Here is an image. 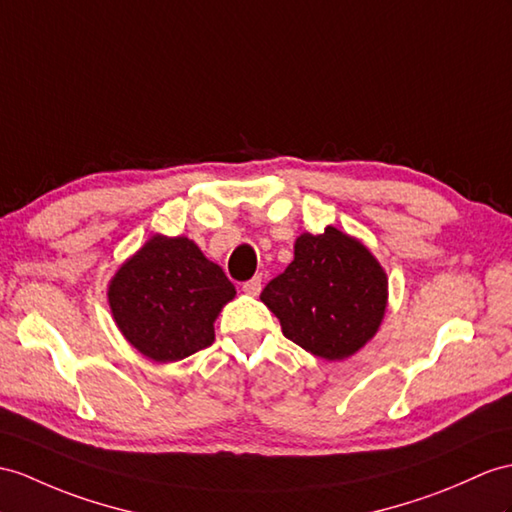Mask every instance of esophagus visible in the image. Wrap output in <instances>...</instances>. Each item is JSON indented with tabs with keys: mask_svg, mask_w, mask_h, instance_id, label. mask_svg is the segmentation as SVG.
Masks as SVG:
<instances>
[{
	"mask_svg": "<svg viewBox=\"0 0 512 512\" xmlns=\"http://www.w3.org/2000/svg\"><path fill=\"white\" fill-rule=\"evenodd\" d=\"M260 289H263V276H254L252 280L243 282V291H245L247 295H258Z\"/></svg>",
	"mask_w": 512,
	"mask_h": 512,
	"instance_id": "1",
	"label": "esophagus"
}]
</instances>
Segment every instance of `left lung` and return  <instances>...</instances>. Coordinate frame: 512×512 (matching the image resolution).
<instances>
[{
	"label": "left lung",
	"mask_w": 512,
	"mask_h": 512,
	"mask_svg": "<svg viewBox=\"0 0 512 512\" xmlns=\"http://www.w3.org/2000/svg\"><path fill=\"white\" fill-rule=\"evenodd\" d=\"M389 280L369 249L328 226L295 241L293 263L260 299L280 319L286 339L326 360L356 354L378 332Z\"/></svg>",
	"instance_id": "obj_1"
}]
</instances>
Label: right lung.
I'll return each mask as SVG.
<instances>
[{"label": "right lung", "mask_w": 512, "mask_h": 512, "mask_svg": "<svg viewBox=\"0 0 512 512\" xmlns=\"http://www.w3.org/2000/svg\"><path fill=\"white\" fill-rule=\"evenodd\" d=\"M234 295L223 269L186 236H152L108 284L117 328L156 363H176L213 343L215 319Z\"/></svg>", "instance_id": "1"}]
</instances>
